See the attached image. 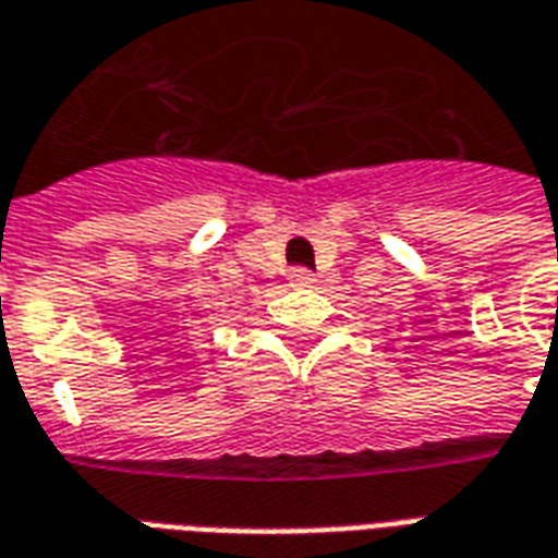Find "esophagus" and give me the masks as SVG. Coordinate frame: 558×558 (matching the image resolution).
Here are the masks:
<instances>
[{"label": "esophagus", "instance_id": "obj_1", "mask_svg": "<svg viewBox=\"0 0 558 558\" xmlns=\"http://www.w3.org/2000/svg\"><path fill=\"white\" fill-rule=\"evenodd\" d=\"M290 283L292 287H311V283H314V275H311L307 268H292Z\"/></svg>", "mask_w": 558, "mask_h": 558}]
</instances>
